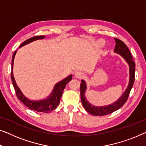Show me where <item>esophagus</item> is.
<instances>
[{
	"mask_svg": "<svg viewBox=\"0 0 146 146\" xmlns=\"http://www.w3.org/2000/svg\"><path fill=\"white\" fill-rule=\"evenodd\" d=\"M84 76V73L81 71H76L75 73V77L76 78H78V79H81L83 78Z\"/></svg>",
	"mask_w": 146,
	"mask_h": 146,
	"instance_id": "esophagus-1",
	"label": "esophagus"
}]
</instances>
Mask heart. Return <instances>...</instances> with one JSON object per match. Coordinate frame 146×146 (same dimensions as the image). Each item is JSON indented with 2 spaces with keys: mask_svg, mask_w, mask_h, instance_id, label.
I'll list each match as a JSON object with an SVG mask.
<instances>
[{
  "mask_svg": "<svg viewBox=\"0 0 146 146\" xmlns=\"http://www.w3.org/2000/svg\"><path fill=\"white\" fill-rule=\"evenodd\" d=\"M100 45H103V42H100Z\"/></svg>",
  "mask_w": 146,
  "mask_h": 146,
  "instance_id": "b5f03b06",
  "label": "heart"
}]
</instances>
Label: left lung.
I'll return each mask as SVG.
<instances>
[{
	"label": "left lung",
	"instance_id": "obj_1",
	"mask_svg": "<svg viewBox=\"0 0 146 146\" xmlns=\"http://www.w3.org/2000/svg\"><path fill=\"white\" fill-rule=\"evenodd\" d=\"M116 41V46L114 48V52L118 53L119 54L122 55V56L125 59V60L127 61L128 63L129 67H130V81H129L128 87L124 92V94H122V96L119 98V99L114 103L108 106H101V107H97V106H94L92 105L87 101L86 99L85 93L86 91V83L83 81H81V84L80 85V89H81V100L83 104V107L85 109L89 112V113L94 115V116H102L104 115H107L108 114L112 113L114 111H116L119 108L122 107L124 104L126 103V102L128 100L129 94H130V91L132 89L134 85V80H135V64L134 61V59L132 58V54L126 46V45L124 44L122 41H121L118 39L115 38Z\"/></svg>",
	"mask_w": 146,
	"mask_h": 146
}]
</instances>
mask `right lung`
Instances as JSON below:
<instances>
[{"label": "right lung", "mask_w": 146, "mask_h": 146, "mask_svg": "<svg viewBox=\"0 0 146 146\" xmlns=\"http://www.w3.org/2000/svg\"><path fill=\"white\" fill-rule=\"evenodd\" d=\"M44 36H37L32 37V38L28 39V40H26L25 41V42L22 43V44L20 45V48L24 46V45L29 44V43L33 42V41L40 40V39H44ZM16 52H17V51L14 52L13 55H12L11 79L17 98L24 104V105L27 106L28 108H30V109L33 110H35V111L42 112H44V113H48V112L55 110L59 105L61 96H62L63 90H64L65 86H66L67 83H69V82L71 80V79H72V75H69L67 78H65V79H63L61 81L57 83L56 85H55L54 89H53L52 93H51V95L49 96L48 98H46V99L40 100V101H32V100H28L23 95V94H22V92L20 91L19 88H18V86L16 85L13 74H12L14 59Z\"/></svg>", "instance_id": "obj_1"}]
</instances>
